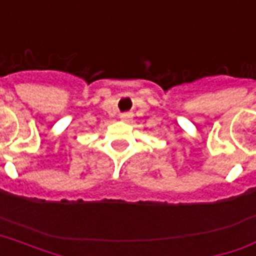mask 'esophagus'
I'll list each match as a JSON object with an SVG mask.
<instances>
[{"instance_id":"34e87169","label":"esophagus","mask_w":256,"mask_h":256,"mask_svg":"<svg viewBox=\"0 0 256 256\" xmlns=\"http://www.w3.org/2000/svg\"><path fill=\"white\" fill-rule=\"evenodd\" d=\"M120 118H122V122H130V114H122V116H120Z\"/></svg>"}]
</instances>
